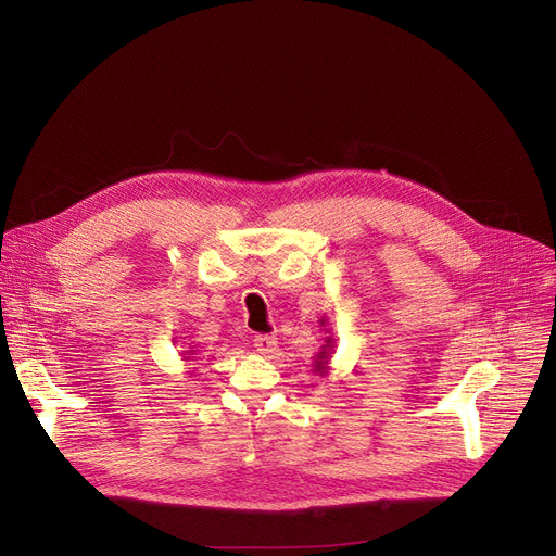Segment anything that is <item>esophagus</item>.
<instances>
[{"instance_id": "1", "label": "esophagus", "mask_w": 556, "mask_h": 556, "mask_svg": "<svg viewBox=\"0 0 556 556\" xmlns=\"http://www.w3.org/2000/svg\"><path fill=\"white\" fill-rule=\"evenodd\" d=\"M254 346L258 354H275L277 352V338L268 333H258L254 336Z\"/></svg>"}]
</instances>
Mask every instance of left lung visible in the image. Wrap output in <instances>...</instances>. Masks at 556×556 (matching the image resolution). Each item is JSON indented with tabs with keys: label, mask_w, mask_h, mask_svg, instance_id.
<instances>
[{
	"label": "left lung",
	"mask_w": 556,
	"mask_h": 556,
	"mask_svg": "<svg viewBox=\"0 0 556 556\" xmlns=\"http://www.w3.org/2000/svg\"><path fill=\"white\" fill-rule=\"evenodd\" d=\"M323 325H325V319H323ZM331 346H333V340H331V338H327V344L323 346V352L317 354V361H315V369H317V371H323V374H325L327 363H329V352H327V349H331Z\"/></svg>",
	"instance_id": "obj_1"
}]
</instances>
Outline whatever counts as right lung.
<instances>
[{"instance_id": "obj_1", "label": "right lung", "mask_w": 556, "mask_h": 556, "mask_svg": "<svg viewBox=\"0 0 556 556\" xmlns=\"http://www.w3.org/2000/svg\"><path fill=\"white\" fill-rule=\"evenodd\" d=\"M187 356V361H189V356H193V354H185Z\"/></svg>"}]
</instances>
